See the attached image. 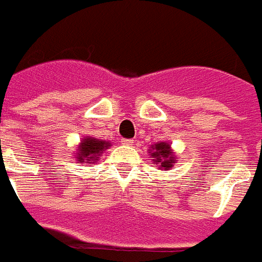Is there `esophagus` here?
Segmentation results:
<instances>
[{"instance_id":"1","label":"esophagus","mask_w":262,"mask_h":262,"mask_svg":"<svg viewBox=\"0 0 262 262\" xmlns=\"http://www.w3.org/2000/svg\"><path fill=\"white\" fill-rule=\"evenodd\" d=\"M121 143H122L123 145H132V144H133V140H132V139H122V140H121Z\"/></svg>"}]
</instances>
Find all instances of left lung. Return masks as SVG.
Segmentation results:
<instances>
[{
    "instance_id": "1",
    "label": "left lung",
    "mask_w": 262,
    "mask_h": 262,
    "mask_svg": "<svg viewBox=\"0 0 262 262\" xmlns=\"http://www.w3.org/2000/svg\"><path fill=\"white\" fill-rule=\"evenodd\" d=\"M152 149V157L155 158L154 161L161 162V167L163 170H169L176 161V158L170 152V145L166 144V143H158V144H155V148Z\"/></svg>"
}]
</instances>
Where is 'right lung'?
Instances as JSON below:
<instances>
[{
	"label": "right lung",
	"instance_id": "obj_1",
	"mask_svg": "<svg viewBox=\"0 0 262 262\" xmlns=\"http://www.w3.org/2000/svg\"><path fill=\"white\" fill-rule=\"evenodd\" d=\"M110 147L107 141H100L97 139H85L81 143L79 152H78V162H85V161H97L100 154L104 148Z\"/></svg>",
	"mask_w": 262,
	"mask_h": 262
}]
</instances>
